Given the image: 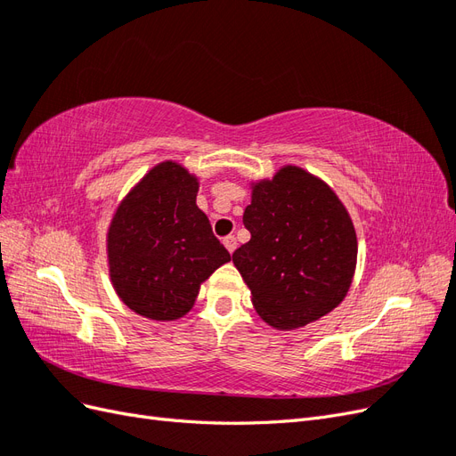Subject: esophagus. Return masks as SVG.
Returning <instances> with one entry per match:
<instances>
[{
    "label": "esophagus",
    "mask_w": 456,
    "mask_h": 456,
    "mask_svg": "<svg viewBox=\"0 0 456 456\" xmlns=\"http://www.w3.org/2000/svg\"><path fill=\"white\" fill-rule=\"evenodd\" d=\"M223 243H224V247L228 249V253H233L238 249V240L233 238V236H228V238H224L223 240Z\"/></svg>",
    "instance_id": "obj_1"
}]
</instances>
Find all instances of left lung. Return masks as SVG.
Masks as SVG:
<instances>
[{"label":"left lung","mask_w":456,"mask_h":456,"mask_svg":"<svg viewBox=\"0 0 456 456\" xmlns=\"http://www.w3.org/2000/svg\"><path fill=\"white\" fill-rule=\"evenodd\" d=\"M243 224L251 240L232 260L268 325L300 329L346 297L357 262L355 228L322 178L285 165L272 178L251 183Z\"/></svg>","instance_id":"left-lung-1"}]
</instances>
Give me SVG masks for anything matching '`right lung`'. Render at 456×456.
Segmentation results:
<instances>
[{"label":"right lung","mask_w":456,"mask_h":456,"mask_svg":"<svg viewBox=\"0 0 456 456\" xmlns=\"http://www.w3.org/2000/svg\"><path fill=\"white\" fill-rule=\"evenodd\" d=\"M200 181L173 159L151 167L121 200L106 233L108 272L126 306L154 322L186 315L201 283L230 253L196 205Z\"/></svg>","instance_id":"1"}]
</instances>
